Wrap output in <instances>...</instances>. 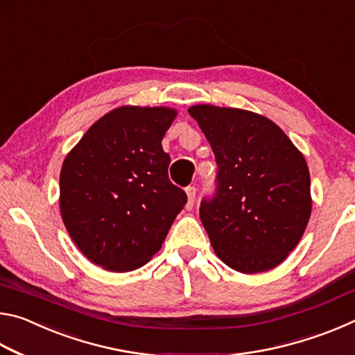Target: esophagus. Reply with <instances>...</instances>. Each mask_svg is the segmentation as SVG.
<instances>
[{"label":"esophagus","mask_w":355,"mask_h":355,"mask_svg":"<svg viewBox=\"0 0 355 355\" xmlns=\"http://www.w3.org/2000/svg\"><path fill=\"white\" fill-rule=\"evenodd\" d=\"M196 192H197V189L194 188V186H188V188H186V194H188V205H186V208L188 209H191L192 205H194Z\"/></svg>","instance_id":"obj_1"}]
</instances>
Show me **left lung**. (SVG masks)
<instances>
[{
    "label": "left lung",
    "mask_w": 355,
    "mask_h": 355,
    "mask_svg": "<svg viewBox=\"0 0 355 355\" xmlns=\"http://www.w3.org/2000/svg\"><path fill=\"white\" fill-rule=\"evenodd\" d=\"M213 148L218 173L200 219L213 249L238 272L269 271L304 235L311 213L302 153L255 112L197 105L188 110Z\"/></svg>",
    "instance_id": "8db88e82"
}]
</instances>
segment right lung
Returning <instances> with one entry per match:
<instances>
[{"label":"right lung","mask_w":355,"mask_h":355,"mask_svg":"<svg viewBox=\"0 0 355 355\" xmlns=\"http://www.w3.org/2000/svg\"><path fill=\"white\" fill-rule=\"evenodd\" d=\"M175 116L169 107H117L65 156L64 225L78 249L106 271L144 266L188 200L169 180L171 156L161 146Z\"/></svg>","instance_id":"1"}]
</instances>
